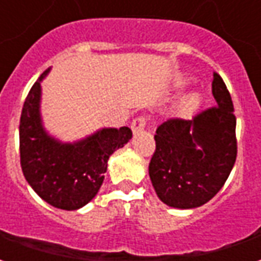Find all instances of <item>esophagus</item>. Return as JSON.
I'll return each instance as SVG.
<instances>
[{
    "label": "esophagus",
    "instance_id": "1",
    "mask_svg": "<svg viewBox=\"0 0 261 261\" xmlns=\"http://www.w3.org/2000/svg\"><path fill=\"white\" fill-rule=\"evenodd\" d=\"M145 124H147V119L144 117V116H138L136 119L133 120V123H131V130L134 134H138V133H141L144 128H145Z\"/></svg>",
    "mask_w": 261,
    "mask_h": 261
}]
</instances>
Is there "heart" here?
Returning <instances> with one entry per match:
<instances>
[{"mask_svg":"<svg viewBox=\"0 0 261 261\" xmlns=\"http://www.w3.org/2000/svg\"><path fill=\"white\" fill-rule=\"evenodd\" d=\"M198 103H200V96H198L197 93H192V95H189V96L185 99L183 106H185L186 109H193V108H196Z\"/></svg>","mask_w":261,"mask_h":261,"instance_id":"heart-1","label":"heart"}]
</instances>
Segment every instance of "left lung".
Here are the masks:
<instances>
[{
  "label": "left lung",
  "mask_w": 261,
  "mask_h": 261,
  "mask_svg": "<svg viewBox=\"0 0 261 261\" xmlns=\"http://www.w3.org/2000/svg\"><path fill=\"white\" fill-rule=\"evenodd\" d=\"M213 95L217 106L192 120H166L156 128V148L148 170L161 201L169 207L189 210L210 201L235 165L233 103L217 72Z\"/></svg>",
  "instance_id": "8db88e82"
}]
</instances>
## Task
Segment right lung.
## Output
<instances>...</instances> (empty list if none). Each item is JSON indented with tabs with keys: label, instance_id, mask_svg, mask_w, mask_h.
Masks as SVG:
<instances>
[{
	"label": "right lung",
	"instance_id": "obj_1",
	"mask_svg": "<svg viewBox=\"0 0 261 261\" xmlns=\"http://www.w3.org/2000/svg\"><path fill=\"white\" fill-rule=\"evenodd\" d=\"M46 69L23 103L19 124L20 166L37 196L60 210H78L96 196L108 169L109 156L130 141L128 127L102 128L75 142H61L48 134L40 114Z\"/></svg>",
	"mask_w": 261,
	"mask_h": 261
}]
</instances>
